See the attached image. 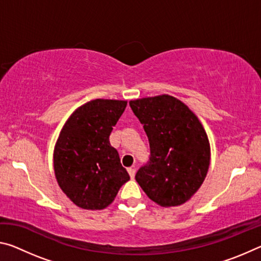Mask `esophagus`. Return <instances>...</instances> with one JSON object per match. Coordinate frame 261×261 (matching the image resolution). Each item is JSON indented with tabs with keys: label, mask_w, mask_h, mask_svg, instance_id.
<instances>
[{
	"label": "esophagus",
	"mask_w": 261,
	"mask_h": 261,
	"mask_svg": "<svg viewBox=\"0 0 261 261\" xmlns=\"http://www.w3.org/2000/svg\"><path fill=\"white\" fill-rule=\"evenodd\" d=\"M127 171H129L130 177L134 178V177H135V174H136V169H135V168H129V169H127Z\"/></svg>",
	"instance_id": "34e87169"
}]
</instances>
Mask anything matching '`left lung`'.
<instances>
[{"label":"left lung","instance_id":"1","mask_svg":"<svg viewBox=\"0 0 261 261\" xmlns=\"http://www.w3.org/2000/svg\"><path fill=\"white\" fill-rule=\"evenodd\" d=\"M149 143V159L136 180L156 204L178 206L204 182L210 166V143L196 115L174 96L130 101Z\"/></svg>","mask_w":261,"mask_h":261}]
</instances>
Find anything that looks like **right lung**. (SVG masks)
I'll return each instance as SVG.
<instances>
[{
	"mask_svg": "<svg viewBox=\"0 0 261 261\" xmlns=\"http://www.w3.org/2000/svg\"><path fill=\"white\" fill-rule=\"evenodd\" d=\"M125 107L126 101L92 100L79 107L61 131L54 152L55 176L78 207L105 208L130 179L109 141Z\"/></svg>",
	"mask_w": 261,
	"mask_h": 261,
	"instance_id": "obj_1",
	"label": "right lung"
}]
</instances>
